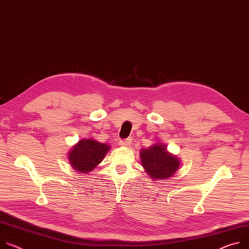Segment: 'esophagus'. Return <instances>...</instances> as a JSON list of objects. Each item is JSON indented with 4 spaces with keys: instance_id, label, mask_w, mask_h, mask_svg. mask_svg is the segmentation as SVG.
I'll use <instances>...</instances> for the list:
<instances>
[{
    "instance_id": "esophagus-1",
    "label": "esophagus",
    "mask_w": 249,
    "mask_h": 249,
    "mask_svg": "<svg viewBox=\"0 0 249 249\" xmlns=\"http://www.w3.org/2000/svg\"><path fill=\"white\" fill-rule=\"evenodd\" d=\"M131 143H132V139H130V138L124 139V140H120V141H119V145H120V146H124V147H129V146H131Z\"/></svg>"
}]
</instances>
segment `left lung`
<instances>
[{"instance_id":"left-lung-1","label":"left lung","mask_w":249,"mask_h":249,"mask_svg":"<svg viewBox=\"0 0 249 249\" xmlns=\"http://www.w3.org/2000/svg\"><path fill=\"white\" fill-rule=\"evenodd\" d=\"M142 166L152 179H164L174 176L179 166L177 156L169 153L164 144L158 143L141 149Z\"/></svg>"}]
</instances>
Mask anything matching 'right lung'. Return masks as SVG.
Returning a JSON list of instances; mask_svg holds the SVG:
<instances>
[{
    "instance_id": "1",
    "label": "right lung",
    "mask_w": 249,
    "mask_h": 249,
    "mask_svg": "<svg viewBox=\"0 0 249 249\" xmlns=\"http://www.w3.org/2000/svg\"><path fill=\"white\" fill-rule=\"evenodd\" d=\"M110 146L94 139H82L69 153L71 167L79 173H89L102 162Z\"/></svg>"
}]
</instances>
